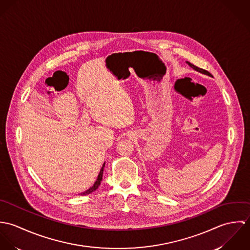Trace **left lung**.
<instances>
[{
    "label": "left lung",
    "instance_id": "obj_1",
    "mask_svg": "<svg viewBox=\"0 0 250 250\" xmlns=\"http://www.w3.org/2000/svg\"><path fill=\"white\" fill-rule=\"evenodd\" d=\"M187 62L192 69H194L195 71L199 72V73H202V74H205V75H208V76H211V77H212V74H210L209 72L206 71V70H204V69H202V68H199V67L193 65L192 63H190V62Z\"/></svg>",
    "mask_w": 250,
    "mask_h": 250
}]
</instances>
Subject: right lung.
I'll use <instances>...</instances> for the list:
<instances>
[{"instance_id": "1", "label": "right lung", "mask_w": 250, "mask_h": 250, "mask_svg": "<svg viewBox=\"0 0 250 250\" xmlns=\"http://www.w3.org/2000/svg\"><path fill=\"white\" fill-rule=\"evenodd\" d=\"M104 167H105V163H104V165L102 166V168L100 169V172H99V174H98V176H97L96 181L94 182L93 186H92V187H90L89 188H87L85 191L81 192V193H80V195H86V194H89V193L93 192L94 190H96V189L98 188V187H99V186H100V184H101L102 178H103V171H104Z\"/></svg>"}]
</instances>
